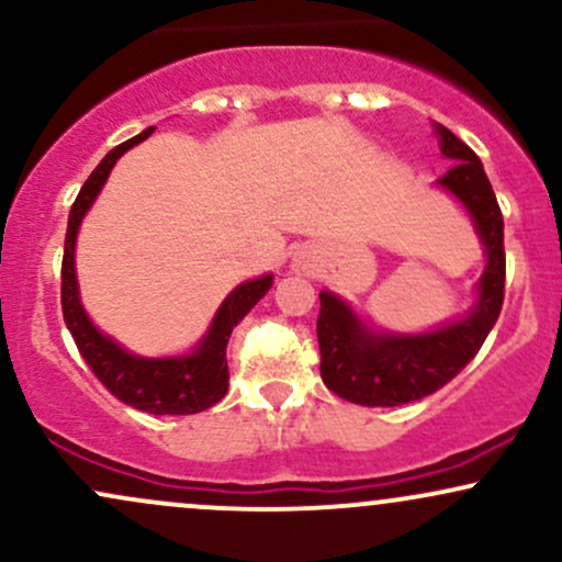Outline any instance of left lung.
Returning a JSON list of instances; mask_svg holds the SVG:
<instances>
[{
	"label": "left lung",
	"instance_id": "obj_1",
	"mask_svg": "<svg viewBox=\"0 0 562 562\" xmlns=\"http://www.w3.org/2000/svg\"><path fill=\"white\" fill-rule=\"evenodd\" d=\"M451 169L438 187L451 192L473 218L486 267L479 299L462 319L428 333L372 330L344 299L322 290L317 338L322 380L340 398L362 406H398L417 402L447 385L481 351L505 301V222L483 164L447 126L434 124Z\"/></svg>",
	"mask_w": 562,
	"mask_h": 562
}]
</instances>
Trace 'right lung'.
<instances>
[{"instance_id": "1", "label": "right lung", "mask_w": 562, "mask_h": 562, "mask_svg": "<svg viewBox=\"0 0 562 562\" xmlns=\"http://www.w3.org/2000/svg\"><path fill=\"white\" fill-rule=\"evenodd\" d=\"M153 128L137 134V137L121 142L113 147L100 166L89 173L83 182L79 198L70 205L68 232H66V250H63V317L76 346L89 370L100 378V383L113 393L115 398L134 406V409L150 412V415H195V412L209 409L216 402H222L229 385L227 370V344L237 322H243L245 314L259 303L267 290L272 288V274L256 277V280L240 282L227 299L218 306L216 317L211 319L209 333L203 340L182 357H137L126 351L124 346L115 344L105 333H100L92 325V319L83 312L79 299V280H76V235L92 209V203L100 195L102 184L111 177L115 160L139 145L153 134Z\"/></svg>"}]
</instances>
